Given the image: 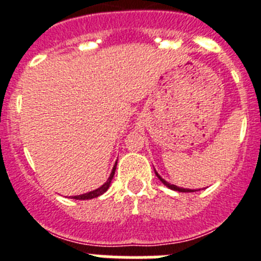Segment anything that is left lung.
<instances>
[{
  "mask_svg": "<svg viewBox=\"0 0 261 261\" xmlns=\"http://www.w3.org/2000/svg\"><path fill=\"white\" fill-rule=\"evenodd\" d=\"M154 171H155V168H154ZM155 175H156V176H158L159 180L162 181V183L165 184V186L167 187V188H170V190L177 191V192H196V191H193V190H188V188H181V187H177V186H174V184H171V183H168V181H166L165 179H163V177L161 176V175H159L156 171H155Z\"/></svg>",
  "mask_w": 261,
  "mask_h": 261,
  "instance_id": "left-lung-1",
  "label": "left lung"
}]
</instances>
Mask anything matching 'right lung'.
I'll use <instances>...</instances> for the list:
<instances>
[{
    "label": "right lung",
    "mask_w": 261,
    "mask_h": 261,
    "mask_svg": "<svg viewBox=\"0 0 261 261\" xmlns=\"http://www.w3.org/2000/svg\"><path fill=\"white\" fill-rule=\"evenodd\" d=\"M116 165H117V162H115V166H114V168H112V171H111L110 177H108L107 181H106V183L103 184V186H100V187H99V188H96V190H94V191H90V192L84 193V195L73 196L71 199H74V200H90V199H95V197H98V196L103 195V193H105L106 191H107L108 188H110L111 181H112V177H114L115 171H116Z\"/></svg>",
    "instance_id": "1"
}]
</instances>
